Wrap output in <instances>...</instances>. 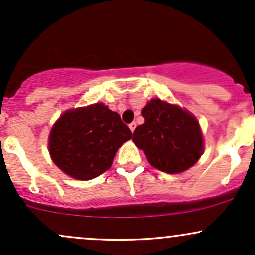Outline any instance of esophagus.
<instances>
[{
    "label": "esophagus",
    "mask_w": 255,
    "mask_h": 255,
    "mask_svg": "<svg viewBox=\"0 0 255 255\" xmlns=\"http://www.w3.org/2000/svg\"><path fill=\"white\" fill-rule=\"evenodd\" d=\"M129 128H130V130L134 133V130H135V128H136V122H131V124H129Z\"/></svg>",
    "instance_id": "34e87169"
}]
</instances>
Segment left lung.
I'll use <instances>...</instances> for the list:
<instances>
[{
    "label": "left lung",
    "instance_id": "8db88e82",
    "mask_svg": "<svg viewBox=\"0 0 255 255\" xmlns=\"http://www.w3.org/2000/svg\"><path fill=\"white\" fill-rule=\"evenodd\" d=\"M133 141L148 163L160 171L178 174L198 162L204 151L200 126L194 115L178 105L151 99L141 111Z\"/></svg>",
    "mask_w": 255,
    "mask_h": 255
}]
</instances>
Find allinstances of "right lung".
<instances>
[{"mask_svg": "<svg viewBox=\"0 0 255 255\" xmlns=\"http://www.w3.org/2000/svg\"><path fill=\"white\" fill-rule=\"evenodd\" d=\"M131 135L118 113L96 103L60 116L49 135V152L64 174L87 181L110 168L116 152Z\"/></svg>", "mask_w": 255, "mask_h": 255, "instance_id": "1", "label": "right lung"}]
</instances>
